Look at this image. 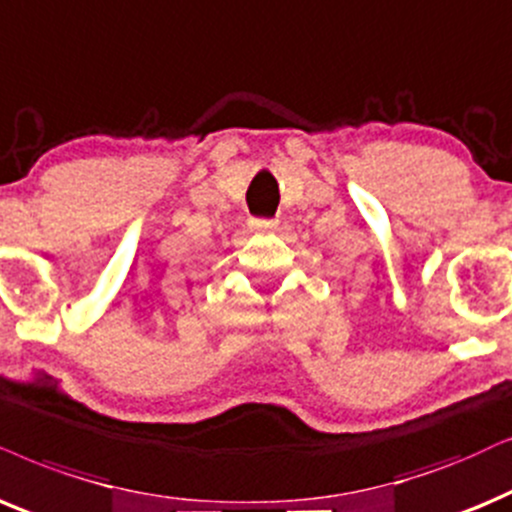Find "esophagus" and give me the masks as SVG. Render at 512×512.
<instances>
[{
	"label": "esophagus",
	"instance_id": "esophagus-1",
	"mask_svg": "<svg viewBox=\"0 0 512 512\" xmlns=\"http://www.w3.org/2000/svg\"><path fill=\"white\" fill-rule=\"evenodd\" d=\"M252 229L257 231H276L278 229V219H252Z\"/></svg>",
	"mask_w": 512,
	"mask_h": 512
}]
</instances>
